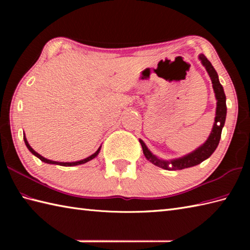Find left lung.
<instances>
[{
  "label": "left lung",
  "mask_w": 250,
  "mask_h": 250,
  "mask_svg": "<svg viewBox=\"0 0 250 250\" xmlns=\"http://www.w3.org/2000/svg\"><path fill=\"white\" fill-rule=\"evenodd\" d=\"M199 59L202 64L205 67V70L208 73L210 77L211 83H213V89L215 92V97L217 100V107H216V117L215 122L211 129L210 134L208 139L205 141L204 144H202L200 147L196 148L192 152L187 153L186 156H183L180 158L172 159V160H163V159L158 158L157 156L148 149V147L142 140H140V143L143 148V152L148 161L151 162L155 166L167 169V171H176V169H183L188 168L191 167L198 166L201 162H203L206 159H208L213 152L216 150L217 146L219 144L220 137H221V131L224 128L225 122H226V116H227V104H226V94L222 88L221 83L219 82L218 74H217L214 66L211 65V63L207 60V58L204 55H200Z\"/></svg>",
  "instance_id": "obj_1"
}]
</instances>
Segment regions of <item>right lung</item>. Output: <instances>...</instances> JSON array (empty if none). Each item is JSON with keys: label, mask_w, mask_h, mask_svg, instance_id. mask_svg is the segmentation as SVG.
Returning <instances> with one entry per match:
<instances>
[{"label": "right lung", "mask_w": 250, "mask_h": 250, "mask_svg": "<svg viewBox=\"0 0 250 250\" xmlns=\"http://www.w3.org/2000/svg\"><path fill=\"white\" fill-rule=\"evenodd\" d=\"M23 140H24V143H25V146H26V148H28V149L33 153V155L35 156V157H37L40 159L41 161H43V162H45V163H48V164H57V166H62V167H74V166H79V164H83V163H86V162H88V161H90V160H92V159H94L95 157H97L98 155H99V152H100V150H101V147L102 146H100L99 148H98V150L95 151L94 153H92L91 156H89V157H87L86 159H83V160H79V161H75V162H59V161H52V160H49V159H46V158H44L43 156H41L40 153H37L33 148H32L30 145H29V143H28V141H26V137H25V135H24V133H23Z\"/></svg>", "instance_id": "right-lung-1"}]
</instances>
